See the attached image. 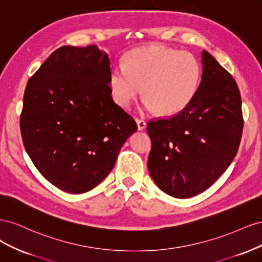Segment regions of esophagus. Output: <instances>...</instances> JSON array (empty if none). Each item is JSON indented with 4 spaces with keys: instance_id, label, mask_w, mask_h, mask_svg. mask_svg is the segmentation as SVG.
I'll list each match as a JSON object with an SVG mask.
<instances>
[{
    "instance_id": "34e87169",
    "label": "esophagus",
    "mask_w": 262,
    "mask_h": 262,
    "mask_svg": "<svg viewBox=\"0 0 262 262\" xmlns=\"http://www.w3.org/2000/svg\"><path fill=\"white\" fill-rule=\"evenodd\" d=\"M137 123H138V130H144L146 128V122L145 120H143V119H138L137 120Z\"/></svg>"
}]
</instances>
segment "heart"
<instances>
[{"label":"heart","mask_w":262,"mask_h":262,"mask_svg":"<svg viewBox=\"0 0 262 262\" xmlns=\"http://www.w3.org/2000/svg\"><path fill=\"white\" fill-rule=\"evenodd\" d=\"M201 81L200 62L192 53L148 46L131 51L126 62L110 71L114 99L128 108L142 93L150 112L170 116L180 113L192 100Z\"/></svg>","instance_id":"obj_1"}]
</instances>
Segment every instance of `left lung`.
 <instances>
[{
  "label": "left lung",
  "mask_w": 262,
  "mask_h": 262,
  "mask_svg": "<svg viewBox=\"0 0 262 262\" xmlns=\"http://www.w3.org/2000/svg\"><path fill=\"white\" fill-rule=\"evenodd\" d=\"M202 80L180 113L150 119L147 167L165 193L185 199L201 193L223 173L238 150L244 119L232 75L203 50Z\"/></svg>",
  "instance_id": "1"
}]
</instances>
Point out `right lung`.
<instances>
[{
    "label": "right lung",
    "mask_w": 262,
    "mask_h": 262,
    "mask_svg": "<svg viewBox=\"0 0 262 262\" xmlns=\"http://www.w3.org/2000/svg\"><path fill=\"white\" fill-rule=\"evenodd\" d=\"M110 71L107 52L97 46H63L28 80L23 143L39 172L63 191L96 187L138 130L112 97Z\"/></svg>",
    "instance_id": "add662e5"
}]
</instances>
